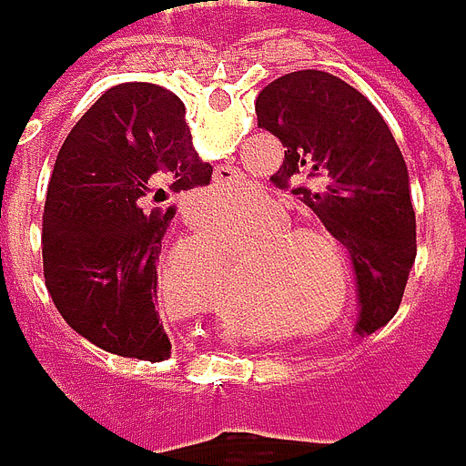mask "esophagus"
<instances>
[{
  "label": "esophagus",
  "instance_id": "1",
  "mask_svg": "<svg viewBox=\"0 0 466 466\" xmlns=\"http://www.w3.org/2000/svg\"><path fill=\"white\" fill-rule=\"evenodd\" d=\"M234 182H237V172H234L232 167H218L216 174H213V185L216 187H232Z\"/></svg>",
  "mask_w": 466,
  "mask_h": 466
}]
</instances>
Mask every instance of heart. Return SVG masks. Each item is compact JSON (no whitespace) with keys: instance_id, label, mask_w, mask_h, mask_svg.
<instances>
[{"instance_id":"heart-1","label":"heart","mask_w":466,"mask_h":466,"mask_svg":"<svg viewBox=\"0 0 466 466\" xmlns=\"http://www.w3.org/2000/svg\"><path fill=\"white\" fill-rule=\"evenodd\" d=\"M250 242L239 289L276 318L315 336L336 326L352 305L354 279L347 248L334 227L318 216H289L268 195H255L227 218Z\"/></svg>"}]
</instances>
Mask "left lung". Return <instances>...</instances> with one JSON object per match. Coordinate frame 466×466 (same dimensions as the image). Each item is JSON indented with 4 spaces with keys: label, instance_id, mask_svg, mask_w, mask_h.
<instances>
[{
    "label": "left lung",
    "instance_id": "left-lung-1",
    "mask_svg": "<svg viewBox=\"0 0 466 466\" xmlns=\"http://www.w3.org/2000/svg\"><path fill=\"white\" fill-rule=\"evenodd\" d=\"M258 127L284 143L271 182H294L318 218L329 221L352 258L360 334L394 318L415 263L410 174L394 135L373 104L323 70L276 77L255 98Z\"/></svg>",
    "mask_w": 466,
    "mask_h": 466
}]
</instances>
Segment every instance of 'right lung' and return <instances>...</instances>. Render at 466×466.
I'll list each match as a JSON object with an SVG mask.
<instances>
[{"label":"right lung","mask_w":466,"mask_h":466,"mask_svg":"<svg viewBox=\"0 0 466 466\" xmlns=\"http://www.w3.org/2000/svg\"><path fill=\"white\" fill-rule=\"evenodd\" d=\"M185 104L153 83L104 93L59 148L44 206V279L62 318L91 344L158 362V255L174 195L211 182Z\"/></svg>","instance_id":"right-lung-1"}]
</instances>
